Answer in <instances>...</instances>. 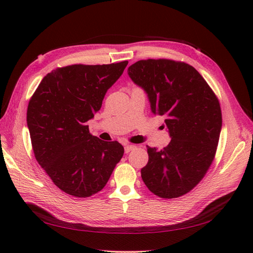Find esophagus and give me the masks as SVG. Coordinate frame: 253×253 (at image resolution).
<instances>
[{
    "label": "esophagus",
    "mask_w": 253,
    "mask_h": 253,
    "mask_svg": "<svg viewBox=\"0 0 253 253\" xmlns=\"http://www.w3.org/2000/svg\"><path fill=\"white\" fill-rule=\"evenodd\" d=\"M135 148H136V145H134V144H126L125 147V152L128 153V152H131L132 150H134Z\"/></svg>",
    "instance_id": "esophagus-1"
}]
</instances>
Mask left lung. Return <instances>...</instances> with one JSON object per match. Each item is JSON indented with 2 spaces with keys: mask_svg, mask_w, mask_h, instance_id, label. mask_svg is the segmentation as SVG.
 Returning <instances> with one entry per match:
<instances>
[{
  "mask_svg": "<svg viewBox=\"0 0 253 253\" xmlns=\"http://www.w3.org/2000/svg\"><path fill=\"white\" fill-rule=\"evenodd\" d=\"M127 74L147 93L152 113L165 117L171 138L164 149L148 147L142 180L159 197H179L203 179L213 162L221 129L219 102L202 75L187 63L140 60Z\"/></svg>",
  "mask_w": 253,
  "mask_h": 253,
  "instance_id": "obj_1",
  "label": "left lung"
}]
</instances>
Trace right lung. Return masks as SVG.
Wrapping results in <instances>:
<instances>
[{
    "mask_svg": "<svg viewBox=\"0 0 253 253\" xmlns=\"http://www.w3.org/2000/svg\"><path fill=\"white\" fill-rule=\"evenodd\" d=\"M127 63L56 68L29 100L27 126L35 157L67 194L88 197L101 191L124 156L118 141L90 135L86 122L101 109L106 91Z\"/></svg>",
    "mask_w": 253,
    "mask_h": 253,
    "instance_id": "right-lung-1",
    "label": "right lung"
}]
</instances>
